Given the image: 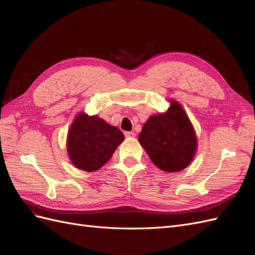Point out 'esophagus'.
Here are the masks:
<instances>
[{
  "mask_svg": "<svg viewBox=\"0 0 255 255\" xmlns=\"http://www.w3.org/2000/svg\"><path fill=\"white\" fill-rule=\"evenodd\" d=\"M125 135H126V137H134L135 136L134 132H125Z\"/></svg>",
  "mask_w": 255,
  "mask_h": 255,
  "instance_id": "1",
  "label": "esophagus"
}]
</instances>
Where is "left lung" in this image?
<instances>
[{"label":"left lung","instance_id":"1","mask_svg":"<svg viewBox=\"0 0 255 255\" xmlns=\"http://www.w3.org/2000/svg\"><path fill=\"white\" fill-rule=\"evenodd\" d=\"M138 140L154 165L167 172L186 168L197 149L194 128L175 101L166 113L151 116L146 120Z\"/></svg>","mask_w":255,"mask_h":255}]
</instances>
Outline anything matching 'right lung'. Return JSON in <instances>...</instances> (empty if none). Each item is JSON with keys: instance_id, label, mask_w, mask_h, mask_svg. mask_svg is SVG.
<instances>
[{"instance_id": "right-lung-1", "label": "right lung", "mask_w": 255, "mask_h": 255, "mask_svg": "<svg viewBox=\"0 0 255 255\" xmlns=\"http://www.w3.org/2000/svg\"><path fill=\"white\" fill-rule=\"evenodd\" d=\"M125 139L121 130L97 116L78 115L69 129L67 149L75 167L96 171L112 157Z\"/></svg>"}]
</instances>
